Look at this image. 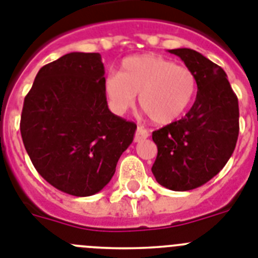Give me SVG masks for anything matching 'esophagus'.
Instances as JSON below:
<instances>
[{"mask_svg": "<svg viewBox=\"0 0 258 258\" xmlns=\"http://www.w3.org/2000/svg\"><path fill=\"white\" fill-rule=\"evenodd\" d=\"M147 138H148L147 130H144L143 127H138V128H136V134H135V142L136 143L143 142V140Z\"/></svg>", "mask_w": 258, "mask_h": 258, "instance_id": "34e87169", "label": "esophagus"}]
</instances>
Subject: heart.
Returning <instances> with one entry per match:
<instances>
[{
    "label": "heart",
    "mask_w": 258,
    "mask_h": 258,
    "mask_svg": "<svg viewBox=\"0 0 258 258\" xmlns=\"http://www.w3.org/2000/svg\"><path fill=\"white\" fill-rule=\"evenodd\" d=\"M196 89V78L189 69L157 54L124 58L120 74H110L104 82L114 113H126L139 93V104L157 124L179 119L194 101Z\"/></svg>",
    "instance_id": "heart-1"
}]
</instances>
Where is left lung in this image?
<instances>
[{
  "label": "left lung",
  "instance_id": "8db88e82",
  "mask_svg": "<svg viewBox=\"0 0 258 258\" xmlns=\"http://www.w3.org/2000/svg\"><path fill=\"white\" fill-rule=\"evenodd\" d=\"M194 73L197 95L182 119L153 131L154 178L171 191H189L223 169L239 135V104L222 67L188 48L169 50Z\"/></svg>",
  "mask_w": 258,
  "mask_h": 258
}]
</instances>
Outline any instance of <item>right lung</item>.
<instances>
[{
    "mask_svg": "<svg viewBox=\"0 0 258 258\" xmlns=\"http://www.w3.org/2000/svg\"><path fill=\"white\" fill-rule=\"evenodd\" d=\"M100 53L73 51L41 67L24 98L21 134L49 184L84 197L110 182L136 124L109 110Z\"/></svg>",
    "mask_w": 258,
    "mask_h": 258,
    "instance_id": "right-lung-1",
    "label": "right lung"
}]
</instances>
